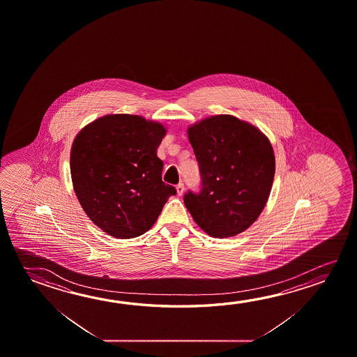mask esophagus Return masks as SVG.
I'll return each instance as SVG.
<instances>
[{
    "instance_id": "esophagus-1",
    "label": "esophagus",
    "mask_w": 357,
    "mask_h": 357,
    "mask_svg": "<svg viewBox=\"0 0 357 357\" xmlns=\"http://www.w3.org/2000/svg\"><path fill=\"white\" fill-rule=\"evenodd\" d=\"M176 193H178V195H181V194L184 193V184L183 183H179L176 185Z\"/></svg>"
}]
</instances>
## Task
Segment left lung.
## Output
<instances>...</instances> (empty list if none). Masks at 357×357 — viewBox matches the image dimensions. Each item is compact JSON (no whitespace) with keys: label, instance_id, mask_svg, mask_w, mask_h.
I'll use <instances>...</instances> for the list:
<instances>
[{"label":"left lung","instance_id":"left-lung-1","mask_svg":"<svg viewBox=\"0 0 357 357\" xmlns=\"http://www.w3.org/2000/svg\"><path fill=\"white\" fill-rule=\"evenodd\" d=\"M202 176L199 193L184 204L213 238L243 233L269 199L275 155L269 139L250 123L229 114L205 118L188 128Z\"/></svg>","mask_w":357,"mask_h":357}]
</instances>
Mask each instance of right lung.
I'll return each mask as SVG.
<instances>
[{
  "instance_id": "right-lung-1",
  "label": "right lung",
  "mask_w": 357,
  "mask_h": 357,
  "mask_svg": "<svg viewBox=\"0 0 357 357\" xmlns=\"http://www.w3.org/2000/svg\"><path fill=\"white\" fill-rule=\"evenodd\" d=\"M167 129L130 114L89 123L70 149V176L88 218L118 239L144 234L157 222L176 188L162 181L157 157Z\"/></svg>"
}]
</instances>
